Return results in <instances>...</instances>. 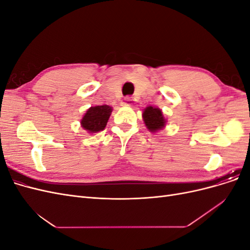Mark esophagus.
<instances>
[{
    "label": "esophagus",
    "mask_w": 250,
    "mask_h": 250,
    "mask_svg": "<svg viewBox=\"0 0 250 250\" xmlns=\"http://www.w3.org/2000/svg\"><path fill=\"white\" fill-rule=\"evenodd\" d=\"M132 104H133L132 97H125L122 101V105H124V106H131Z\"/></svg>",
    "instance_id": "obj_1"
}]
</instances>
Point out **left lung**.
<instances>
[{
  "mask_svg": "<svg viewBox=\"0 0 250 250\" xmlns=\"http://www.w3.org/2000/svg\"><path fill=\"white\" fill-rule=\"evenodd\" d=\"M143 120L147 129L151 132H156L163 129L166 126V122H167L164 118L162 110L153 106H147L143 110Z\"/></svg>",
  "mask_w": 250,
  "mask_h": 250,
  "instance_id": "obj_1",
  "label": "left lung"
}]
</instances>
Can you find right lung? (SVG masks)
I'll return each mask as SVG.
<instances>
[{
	"mask_svg": "<svg viewBox=\"0 0 250 250\" xmlns=\"http://www.w3.org/2000/svg\"><path fill=\"white\" fill-rule=\"evenodd\" d=\"M112 108L108 105H97L89 107L81 120V127L89 133L102 131L106 126Z\"/></svg>",
	"mask_w": 250,
	"mask_h": 250,
	"instance_id": "add662e5",
	"label": "right lung"
}]
</instances>
